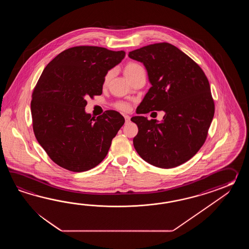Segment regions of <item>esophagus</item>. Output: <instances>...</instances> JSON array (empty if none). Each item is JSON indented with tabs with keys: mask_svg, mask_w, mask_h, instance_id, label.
Wrapping results in <instances>:
<instances>
[{
	"mask_svg": "<svg viewBox=\"0 0 249 249\" xmlns=\"http://www.w3.org/2000/svg\"><path fill=\"white\" fill-rule=\"evenodd\" d=\"M124 119H125V122H130V119H131V117H129V116H124Z\"/></svg>",
	"mask_w": 249,
	"mask_h": 249,
	"instance_id": "1",
	"label": "esophagus"
}]
</instances>
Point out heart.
<instances>
[{
    "label": "heart",
    "mask_w": 249,
    "mask_h": 249,
    "mask_svg": "<svg viewBox=\"0 0 249 249\" xmlns=\"http://www.w3.org/2000/svg\"><path fill=\"white\" fill-rule=\"evenodd\" d=\"M142 71H144V69L141 65L131 62V63L127 64L126 66L124 67V74L128 79H130L133 75L138 74L139 72H142ZM109 78H110V73L107 74L106 77H105V83H107ZM117 107L121 111L126 112L130 109V105L125 102H120V103H117Z\"/></svg>",
    "instance_id": "1"
}]
</instances>
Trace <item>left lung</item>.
Masks as SVG:
<instances>
[{"label": "left lung", "mask_w": 249, "mask_h": 249, "mask_svg": "<svg viewBox=\"0 0 249 249\" xmlns=\"http://www.w3.org/2000/svg\"><path fill=\"white\" fill-rule=\"evenodd\" d=\"M143 63L151 84L138 114L163 110L161 122L132 117L138 126L133 146L140 157L160 168H173L196 155L206 142L214 114L210 85L201 68L168 42L130 52Z\"/></svg>", "instance_id": "8db88e82"}]
</instances>
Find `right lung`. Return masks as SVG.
<instances>
[{
	"label": "right lung",
	"instance_id": "obj_1",
	"mask_svg": "<svg viewBox=\"0 0 249 249\" xmlns=\"http://www.w3.org/2000/svg\"><path fill=\"white\" fill-rule=\"evenodd\" d=\"M124 56V51L75 46L59 53L43 69L33 91V129L59 166L80 173L106 158L124 118L115 110L91 117L85 113V98L101 95L108 70Z\"/></svg>",
	"mask_w": 249,
	"mask_h": 249
}]
</instances>
